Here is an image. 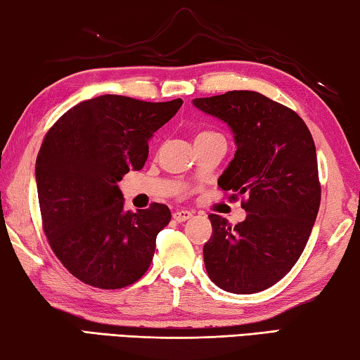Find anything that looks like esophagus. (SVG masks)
Listing matches in <instances>:
<instances>
[{
    "mask_svg": "<svg viewBox=\"0 0 360 360\" xmlns=\"http://www.w3.org/2000/svg\"><path fill=\"white\" fill-rule=\"evenodd\" d=\"M193 214L191 211H187V210H176L174 212H173V219L176 222H186V221H188V219H191Z\"/></svg>",
    "mask_w": 360,
    "mask_h": 360,
    "instance_id": "obj_1",
    "label": "esophagus"
}]
</instances>
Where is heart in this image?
Returning <instances> with one entry per match:
<instances>
[{"mask_svg": "<svg viewBox=\"0 0 360 360\" xmlns=\"http://www.w3.org/2000/svg\"><path fill=\"white\" fill-rule=\"evenodd\" d=\"M206 135H212V133H208V131H203V133H200V135H197V138H198V136H206Z\"/></svg>", "mask_w": 360, "mask_h": 360, "instance_id": "heart-1", "label": "heart"}]
</instances>
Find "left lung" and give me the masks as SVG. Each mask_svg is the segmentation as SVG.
Returning a JSON list of instances; mask_svg holds the SVG:
<instances>
[{
  "instance_id": "left-lung-1",
  "label": "left lung",
  "mask_w": 360,
  "mask_h": 360,
  "mask_svg": "<svg viewBox=\"0 0 360 360\" xmlns=\"http://www.w3.org/2000/svg\"><path fill=\"white\" fill-rule=\"evenodd\" d=\"M193 106L230 127L233 160L217 184L241 203L235 227L210 214L203 246L208 276L231 294H255L284 278L300 257L319 211L321 184L311 133L295 111L251 90H233Z\"/></svg>"
}]
</instances>
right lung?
I'll return each instance as SVG.
<instances>
[{
    "mask_svg": "<svg viewBox=\"0 0 360 360\" xmlns=\"http://www.w3.org/2000/svg\"><path fill=\"white\" fill-rule=\"evenodd\" d=\"M181 106V98L101 95L71 108L47 131L36 158L42 229L82 283L122 289L148 271L172 212L162 203L127 211L117 182L144 167L149 139Z\"/></svg>",
    "mask_w": 360,
    "mask_h": 360,
    "instance_id": "1",
    "label": "right lung"
}]
</instances>
